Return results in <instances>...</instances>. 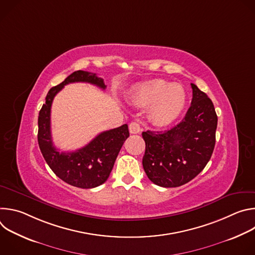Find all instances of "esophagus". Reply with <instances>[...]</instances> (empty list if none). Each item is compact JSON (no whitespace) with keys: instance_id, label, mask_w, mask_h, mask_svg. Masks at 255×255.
I'll use <instances>...</instances> for the list:
<instances>
[{"instance_id":"1","label":"esophagus","mask_w":255,"mask_h":255,"mask_svg":"<svg viewBox=\"0 0 255 255\" xmlns=\"http://www.w3.org/2000/svg\"><path fill=\"white\" fill-rule=\"evenodd\" d=\"M140 130H141L140 124L138 122H131L129 124V131H130V133L137 134V133L140 132Z\"/></svg>"}]
</instances>
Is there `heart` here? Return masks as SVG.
Listing matches in <instances>:
<instances>
[{"mask_svg": "<svg viewBox=\"0 0 255 255\" xmlns=\"http://www.w3.org/2000/svg\"><path fill=\"white\" fill-rule=\"evenodd\" d=\"M130 101L137 106L149 107V119L158 126L172 123L184 111L187 95L184 88L164 80H153L136 87Z\"/></svg>", "mask_w": 255, "mask_h": 255, "instance_id": "obj_1", "label": "heart"}]
</instances>
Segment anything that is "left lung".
<instances>
[{"instance_id":"8db88e82","label":"left lung","mask_w":255,"mask_h":255,"mask_svg":"<svg viewBox=\"0 0 255 255\" xmlns=\"http://www.w3.org/2000/svg\"><path fill=\"white\" fill-rule=\"evenodd\" d=\"M191 86L192 104L183 121L168 130L142 132L143 168L159 187L189 183L205 168L215 147L218 118L214 105L196 85Z\"/></svg>"}]
</instances>
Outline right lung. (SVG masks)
I'll return each instance as SVG.
<instances>
[{
    "label": "right lung",
    "mask_w": 255,
    "mask_h": 255,
    "mask_svg": "<svg viewBox=\"0 0 255 255\" xmlns=\"http://www.w3.org/2000/svg\"><path fill=\"white\" fill-rule=\"evenodd\" d=\"M89 83L103 90L102 78L92 72L77 70L61 84L51 88L38 116V144L41 153L52 171L70 186L81 189L96 188L108 179L125 140L129 137L128 125L104 131L83 148L72 152H59L53 145L50 129L51 105L56 94L65 85Z\"/></svg>",
    "instance_id": "1"
}]
</instances>
